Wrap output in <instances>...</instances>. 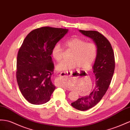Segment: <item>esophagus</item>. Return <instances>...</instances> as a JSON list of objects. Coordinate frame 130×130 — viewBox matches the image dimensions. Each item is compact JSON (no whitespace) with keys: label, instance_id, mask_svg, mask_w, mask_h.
<instances>
[{"label":"esophagus","instance_id":"obj_1","mask_svg":"<svg viewBox=\"0 0 130 130\" xmlns=\"http://www.w3.org/2000/svg\"><path fill=\"white\" fill-rule=\"evenodd\" d=\"M72 72V71H67V72H61L59 76V82H60L61 80H65V79H69L71 75Z\"/></svg>","mask_w":130,"mask_h":130}]
</instances>
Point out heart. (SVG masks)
<instances>
[{"label": "heart", "mask_w": 130, "mask_h": 130, "mask_svg": "<svg viewBox=\"0 0 130 130\" xmlns=\"http://www.w3.org/2000/svg\"><path fill=\"white\" fill-rule=\"evenodd\" d=\"M65 45L72 53L70 60L63 61L56 66L58 71H65L78 67L79 69H90L97 55V47L94 43L87 42L78 37H72L67 40ZM52 55L56 61L62 59V48L58 43L54 45L52 50Z\"/></svg>", "instance_id": "1"}]
</instances>
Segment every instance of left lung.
Wrapping results in <instances>:
<instances>
[{"label": "left lung", "instance_id": "obj_1", "mask_svg": "<svg viewBox=\"0 0 130 130\" xmlns=\"http://www.w3.org/2000/svg\"><path fill=\"white\" fill-rule=\"evenodd\" d=\"M79 31L92 38L97 47V55L93 66L95 77L93 90L89 95L71 103L75 109L85 111L97 104L107 91L114 72L115 58L111 44L101 33L95 31Z\"/></svg>", "mask_w": 130, "mask_h": 130}]
</instances>
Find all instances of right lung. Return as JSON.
Instances as JSON below:
<instances>
[{"label":"right lung","instance_id":"1","mask_svg":"<svg viewBox=\"0 0 130 130\" xmlns=\"http://www.w3.org/2000/svg\"><path fill=\"white\" fill-rule=\"evenodd\" d=\"M68 29L43 27L29 32L17 57L16 79L22 95L32 104L48 102L55 89L51 77L54 64L52 50Z\"/></svg>","mask_w":130,"mask_h":130}]
</instances>
